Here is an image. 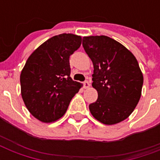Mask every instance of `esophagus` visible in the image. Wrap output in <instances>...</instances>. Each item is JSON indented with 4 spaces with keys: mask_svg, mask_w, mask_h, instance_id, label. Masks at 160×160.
Returning a JSON list of instances; mask_svg holds the SVG:
<instances>
[{
    "mask_svg": "<svg viewBox=\"0 0 160 160\" xmlns=\"http://www.w3.org/2000/svg\"><path fill=\"white\" fill-rule=\"evenodd\" d=\"M83 86H84L85 89H87V88L90 87V83H89V81H88V80H85V81L83 82Z\"/></svg>",
    "mask_w": 160,
    "mask_h": 160,
    "instance_id": "1",
    "label": "esophagus"
}]
</instances>
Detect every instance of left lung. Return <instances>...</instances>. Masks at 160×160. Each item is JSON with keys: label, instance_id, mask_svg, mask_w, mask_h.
<instances>
[{"label": "left lung", "instance_id": "1", "mask_svg": "<svg viewBox=\"0 0 160 160\" xmlns=\"http://www.w3.org/2000/svg\"><path fill=\"white\" fill-rule=\"evenodd\" d=\"M82 46L94 65L92 86L98 99L90 113L105 124L123 121L141 96L144 78L136 58L123 45L105 36L83 37Z\"/></svg>", "mask_w": 160, "mask_h": 160}]
</instances>
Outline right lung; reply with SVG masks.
Segmentation results:
<instances>
[{
	"instance_id": "1",
	"label": "right lung",
	"mask_w": 160,
	"mask_h": 160,
	"mask_svg": "<svg viewBox=\"0 0 160 160\" xmlns=\"http://www.w3.org/2000/svg\"><path fill=\"white\" fill-rule=\"evenodd\" d=\"M81 45L73 34L55 36L30 55L21 71V96L26 108L40 121L51 123L65 114L81 87L70 78V56Z\"/></svg>"
}]
</instances>
